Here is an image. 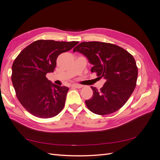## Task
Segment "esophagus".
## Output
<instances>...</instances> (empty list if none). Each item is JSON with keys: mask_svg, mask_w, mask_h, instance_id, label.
<instances>
[{"mask_svg": "<svg viewBox=\"0 0 160 160\" xmlns=\"http://www.w3.org/2000/svg\"><path fill=\"white\" fill-rule=\"evenodd\" d=\"M72 88H75L81 89L82 88V85H77V84H73V85H72Z\"/></svg>", "mask_w": 160, "mask_h": 160, "instance_id": "obj_1", "label": "esophagus"}]
</instances>
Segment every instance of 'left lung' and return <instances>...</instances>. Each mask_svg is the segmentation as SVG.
<instances>
[{
  "label": "left lung",
  "instance_id": "left-lung-1",
  "mask_svg": "<svg viewBox=\"0 0 160 160\" xmlns=\"http://www.w3.org/2000/svg\"><path fill=\"white\" fill-rule=\"evenodd\" d=\"M73 51L88 57L93 65L91 71L106 80L99 90L91 87L93 94L85 101L88 108L100 115L122 108L136 86L138 69L133 57L122 47L99 41L82 42Z\"/></svg>",
  "mask_w": 160,
  "mask_h": 160
}]
</instances>
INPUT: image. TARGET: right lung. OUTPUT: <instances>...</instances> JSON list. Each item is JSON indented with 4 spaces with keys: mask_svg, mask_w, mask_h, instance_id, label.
Segmentation results:
<instances>
[{
    "mask_svg": "<svg viewBox=\"0 0 160 160\" xmlns=\"http://www.w3.org/2000/svg\"><path fill=\"white\" fill-rule=\"evenodd\" d=\"M78 41L38 40L25 47L14 59L11 80L19 102L35 117L47 119L63 109L69 88L48 80L58 56L71 50Z\"/></svg>",
    "mask_w": 160,
    "mask_h": 160,
    "instance_id": "right-lung-1",
    "label": "right lung"
}]
</instances>
